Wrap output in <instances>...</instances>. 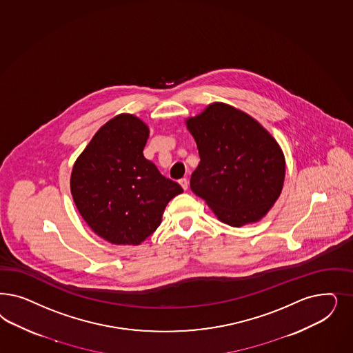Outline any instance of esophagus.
I'll return each mask as SVG.
<instances>
[{
	"mask_svg": "<svg viewBox=\"0 0 353 353\" xmlns=\"http://www.w3.org/2000/svg\"><path fill=\"white\" fill-rule=\"evenodd\" d=\"M179 184L182 185V188L184 191L188 188V181H187V178H182V179L179 181Z\"/></svg>",
	"mask_w": 353,
	"mask_h": 353,
	"instance_id": "34e87169",
	"label": "esophagus"
}]
</instances>
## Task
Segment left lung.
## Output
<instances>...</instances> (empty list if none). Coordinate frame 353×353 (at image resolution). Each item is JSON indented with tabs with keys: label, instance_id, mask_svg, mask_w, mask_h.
<instances>
[{
	"label": "left lung",
	"instance_id": "obj_1",
	"mask_svg": "<svg viewBox=\"0 0 353 353\" xmlns=\"http://www.w3.org/2000/svg\"><path fill=\"white\" fill-rule=\"evenodd\" d=\"M200 163L191 190L223 223L257 222L278 200L285 182L283 152L256 119L228 103H210L187 119Z\"/></svg>",
	"mask_w": 353,
	"mask_h": 353
}]
</instances>
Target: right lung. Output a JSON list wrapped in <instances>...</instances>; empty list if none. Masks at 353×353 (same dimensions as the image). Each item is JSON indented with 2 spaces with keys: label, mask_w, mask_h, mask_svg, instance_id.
Segmentation results:
<instances>
[{
  "label": "right lung",
  "mask_w": 353,
  "mask_h": 353,
  "mask_svg": "<svg viewBox=\"0 0 353 353\" xmlns=\"http://www.w3.org/2000/svg\"><path fill=\"white\" fill-rule=\"evenodd\" d=\"M148 125L119 114L94 134L74 163L70 187L87 225L103 239L137 245L156 231L183 188L144 157Z\"/></svg>",
  "instance_id": "right-lung-1"
}]
</instances>
